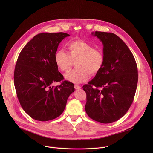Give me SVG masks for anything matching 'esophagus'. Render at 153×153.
I'll list each match as a JSON object with an SVG mask.
<instances>
[{"mask_svg":"<svg viewBox=\"0 0 153 153\" xmlns=\"http://www.w3.org/2000/svg\"><path fill=\"white\" fill-rule=\"evenodd\" d=\"M74 88H75V89H76V90L80 89H81V86H80V85H77V84H75V85H74Z\"/></svg>","mask_w":153,"mask_h":153,"instance_id":"34e87169","label":"esophagus"}]
</instances>
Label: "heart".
<instances>
[{"instance_id": "obj_1", "label": "heart", "mask_w": 153, "mask_h": 153, "mask_svg": "<svg viewBox=\"0 0 153 153\" xmlns=\"http://www.w3.org/2000/svg\"><path fill=\"white\" fill-rule=\"evenodd\" d=\"M67 48L68 52L63 50L56 51L54 59L58 69L63 72L71 68L72 61H76V68L65 74L68 81L76 84L85 82L89 74L95 76L102 69L105 63V56L102 51L80 40L68 43Z\"/></svg>"}]
</instances>
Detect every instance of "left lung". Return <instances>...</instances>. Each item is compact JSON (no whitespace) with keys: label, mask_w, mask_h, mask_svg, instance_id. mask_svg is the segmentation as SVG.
<instances>
[{"label":"left lung","mask_w":153,"mask_h":153,"mask_svg":"<svg viewBox=\"0 0 153 153\" xmlns=\"http://www.w3.org/2000/svg\"><path fill=\"white\" fill-rule=\"evenodd\" d=\"M94 36L103 45L105 63L95 77L82 87L87 95L85 110L95 121L110 123L123 117L132 104L138 68L132 53L117 35L95 31Z\"/></svg>","instance_id":"8db88e82"}]
</instances>
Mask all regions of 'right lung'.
Listing matches in <instances>:
<instances>
[{
  "label": "right lung",
  "instance_id": "obj_1",
  "mask_svg": "<svg viewBox=\"0 0 153 153\" xmlns=\"http://www.w3.org/2000/svg\"><path fill=\"white\" fill-rule=\"evenodd\" d=\"M69 35L42 33L32 38L22 50L14 71V85L20 105L36 120L49 121L58 117L66 107L74 84L64 77L54 56L59 44ZM63 82L53 86L54 82Z\"/></svg>",
  "mask_w": 153,
  "mask_h": 153
}]
</instances>
